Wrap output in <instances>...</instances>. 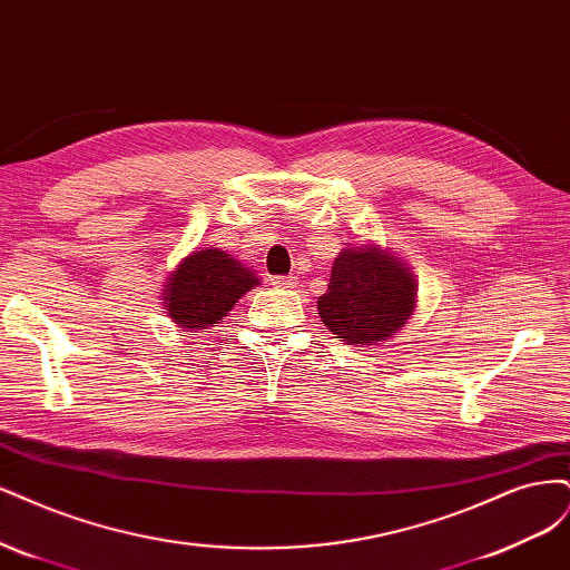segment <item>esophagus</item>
I'll use <instances>...</instances> for the list:
<instances>
[{"mask_svg": "<svg viewBox=\"0 0 570 570\" xmlns=\"http://www.w3.org/2000/svg\"><path fill=\"white\" fill-rule=\"evenodd\" d=\"M296 277H272L274 288H296Z\"/></svg>", "mask_w": 570, "mask_h": 570, "instance_id": "1", "label": "esophagus"}]
</instances>
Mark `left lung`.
<instances>
[{
    "mask_svg": "<svg viewBox=\"0 0 570 570\" xmlns=\"http://www.w3.org/2000/svg\"><path fill=\"white\" fill-rule=\"evenodd\" d=\"M414 305L412 269L389 250L364 244L338 253L317 312L328 332L347 345H374L393 338Z\"/></svg>",
    "mask_w": 570,
    "mask_h": 570,
    "instance_id": "1",
    "label": "left lung"
}]
</instances>
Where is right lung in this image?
I'll return each instance as SVG.
<instances>
[{
  "label": "right lung",
  "mask_w": 570,
  "mask_h": 570,
  "mask_svg": "<svg viewBox=\"0 0 570 570\" xmlns=\"http://www.w3.org/2000/svg\"><path fill=\"white\" fill-rule=\"evenodd\" d=\"M258 284L261 279L253 269L229 258L225 250H194L165 282L163 307L179 328H210L223 322L238 298Z\"/></svg>",
  "instance_id": "1"
}]
</instances>
